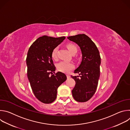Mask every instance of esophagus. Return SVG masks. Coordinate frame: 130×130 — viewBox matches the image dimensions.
Wrapping results in <instances>:
<instances>
[{
    "label": "esophagus",
    "mask_w": 130,
    "mask_h": 130,
    "mask_svg": "<svg viewBox=\"0 0 130 130\" xmlns=\"http://www.w3.org/2000/svg\"><path fill=\"white\" fill-rule=\"evenodd\" d=\"M66 76H67V79H69V78H70V76L69 75H67Z\"/></svg>",
    "instance_id": "1"
}]
</instances>
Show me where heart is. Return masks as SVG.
<instances>
[{
  "label": "heart",
  "mask_w": 130,
  "mask_h": 130,
  "mask_svg": "<svg viewBox=\"0 0 130 130\" xmlns=\"http://www.w3.org/2000/svg\"><path fill=\"white\" fill-rule=\"evenodd\" d=\"M66 47L71 54H73V53H76L77 52V48L75 45L73 44H68L66 45ZM58 50V47H55L52 51L51 57L53 59L55 60L57 58V51ZM73 64L72 63L66 62V61H61L57 64V69L64 73H67L70 70H72L73 68Z\"/></svg>",
  "instance_id": "obj_1"
}]
</instances>
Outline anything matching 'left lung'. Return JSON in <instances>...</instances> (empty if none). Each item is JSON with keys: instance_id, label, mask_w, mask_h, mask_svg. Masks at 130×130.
Returning <instances> with one entry per match:
<instances>
[{"instance_id": "left-lung-1", "label": "left lung", "mask_w": 130, "mask_h": 130, "mask_svg": "<svg viewBox=\"0 0 130 130\" xmlns=\"http://www.w3.org/2000/svg\"><path fill=\"white\" fill-rule=\"evenodd\" d=\"M67 39L78 45L82 54L80 66L74 71L80 78L71 76L76 81L72 90V96L78 102H86L93 96L98 86L101 64L99 51L95 44L84 34L68 36Z\"/></svg>"}]
</instances>
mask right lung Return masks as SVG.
I'll list each match as a JSON object with an SVG mask.
<instances>
[{"mask_svg":"<svg viewBox=\"0 0 130 130\" xmlns=\"http://www.w3.org/2000/svg\"><path fill=\"white\" fill-rule=\"evenodd\" d=\"M65 39V36L40 37L31 45L27 53L28 78L35 96L44 103H51L55 100L58 88L67 79L64 73L54 72L55 67L51 57L52 50Z\"/></svg>","mask_w":130,"mask_h":130,"instance_id":"right-lung-1","label":"right lung"}]
</instances>
